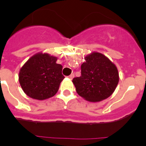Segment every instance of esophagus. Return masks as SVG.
I'll list each match as a JSON object with an SVG mask.
<instances>
[{"label": "esophagus", "instance_id": "obj_1", "mask_svg": "<svg viewBox=\"0 0 146 146\" xmlns=\"http://www.w3.org/2000/svg\"><path fill=\"white\" fill-rule=\"evenodd\" d=\"M74 77V74H70V75L69 76V79L72 80V79H73V77Z\"/></svg>", "mask_w": 146, "mask_h": 146}]
</instances>
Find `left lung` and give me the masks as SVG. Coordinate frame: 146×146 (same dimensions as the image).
<instances>
[{
  "label": "left lung",
  "mask_w": 146,
  "mask_h": 146,
  "mask_svg": "<svg viewBox=\"0 0 146 146\" xmlns=\"http://www.w3.org/2000/svg\"><path fill=\"white\" fill-rule=\"evenodd\" d=\"M81 65V76L72 80L76 91L83 99L98 102L110 96L119 81L117 67L108 58L92 52Z\"/></svg>",
  "instance_id": "left-lung-1"
}]
</instances>
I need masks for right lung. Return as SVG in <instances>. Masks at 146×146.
Masks as SVG:
<instances>
[{
    "instance_id": "1",
    "label": "right lung",
    "mask_w": 146,
    "mask_h": 146,
    "mask_svg": "<svg viewBox=\"0 0 146 146\" xmlns=\"http://www.w3.org/2000/svg\"><path fill=\"white\" fill-rule=\"evenodd\" d=\"M56 61V57L42 52L28 59L19 73V82L26 95L38 100L55 95L64 79L63 66Z\"/></svg>"
}]
</instances>
